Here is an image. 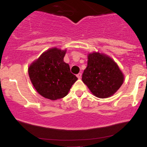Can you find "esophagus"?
Instances as JSON below:
<instances>
[{
	"label": "esophagus",
	"instance_id": "esophagus-1",
	"mask_svg": "<svg viewBox=\"0 0 147 147\" xmlns=\"http://www.w3.org/2000/svg\"><path fill=\"white\" fill-rule=\"evenodd\" d=\"M77 77H78V79H81V78H82V73H78V75H77Z\"/></svg>",
	"mask_w": 147,
	"mask_h": 147
}]
</instances>
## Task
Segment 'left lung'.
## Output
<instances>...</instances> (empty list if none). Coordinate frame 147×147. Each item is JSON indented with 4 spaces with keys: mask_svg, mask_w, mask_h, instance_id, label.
<instances>
[{
    "mask_svg": "<svg viewBox=\"0 0 147 147\" xmlns=\"http://www.w3.org/2000/svg\"><path fill=\"white\" fill-rule=\"evenodd\" d=\"M82 80L94 96L103 98L111 96L118 90L124 76L112 58L95 52L88 55L87 67Z\"/></svg>",
    "mask_w": 147,
    "mask_h": 147,
    "instance_id": "8db88e82",
    "label": "left lung"
}]
</instances>
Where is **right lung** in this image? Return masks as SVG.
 Instances as JSON below:
<instances>
[{
    "label": "right lung",
    "mask_w": 147,
    "mask_h": 147,
    "mask_svg": "<svg viewBox=\"0 0 147 147\" xmlns=\"http://www.w3.org/2000/svg\"><path fill=\"white\" fill-rule=\"evenodd\" d=\"M66 50L49 49L31 64L28 72L32 84L40 95L51 100L63 98L78 78L63 61Z\"/></svg>",
    "instance_id": "obj_1"
}]
</instances>
